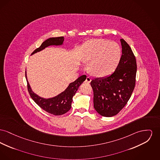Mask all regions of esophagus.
Wrapping results in <instances>:
<instances>
[{
    "instance_id": "obj_1",
    "label": "esophagus",
    "mask_w": 160,
    "mask_h": 160,
    "mask_svg": "<svg viewBox=\"0 0 160 160\" xmlns=\"http://www.w3.org/2000/svg\"><path fill=\"white\" fill-rule=\"evenodd\" d=\"M86 82L87 83H90L91 82V78H90V77H87V78L86 79Z\"/></svg>"
}]
</instances>
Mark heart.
<instances>
[{"label": "heart", "mask_w": 160, "mask_h": 160, "mask_svg": "<svg viewBox=\"0 0 160 160\" xmlns=\"http://www.w3.org/2000/svg\"><path fill=\"white\" fill-rule=\"evenodd\" d=\"M121 57L122 49L117 43L99 38L86 43L83 61L89 65V71L92 75L105 77L115 71Z\"/></svg>", "instance_id": "heart-1"}]
</instances>
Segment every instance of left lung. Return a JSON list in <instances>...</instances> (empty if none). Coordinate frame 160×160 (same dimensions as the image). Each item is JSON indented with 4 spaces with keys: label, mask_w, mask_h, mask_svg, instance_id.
Listing matches in <instances>:
<instances>
[{
    "label": "left lung",
    "mask_w": 160,
    "mask_h": 160,
    "mask_svg": "<svg viewBox=\"0 0 160 160\" xmlns=\"http://www.w3.org/2000/svg\"><path fill=\"white\" fill-rule=\"evenodd\" d=\"M122 55L111 75L92 80L94 108L100 115L111 117L117 115L127 104L135 86L137 62L130 46L120 39Z\"/></svg>",
    "instance_id": "1"
}]
</instances>
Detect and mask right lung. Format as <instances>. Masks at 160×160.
Instances as JSON below:
<instances>
[{"instance_id": "1", "label": "right lung", "mask_w": 160, "mask_h": 160, "mask_svg": "<svg viewBox=\"0 0 160 160\" xmlns=\"http://www.w3.org/2000/svg\"><path fill=\"white\" fill-rule=\"evenodd\" d=\"M63 41V37L49 38L43 42L40 47L36 49L31 54L39 52L50 45H62ZM25 76L27 81L28 91L31 98L44 111L54 115H63L70 110L73 96L78 90V87L82 85L86 78V75L80 76L74 82L71 83L63 92L54 97L47 99L39 97L32 92L27 80L26 72Z\"/></svg>"}]
</instances>
